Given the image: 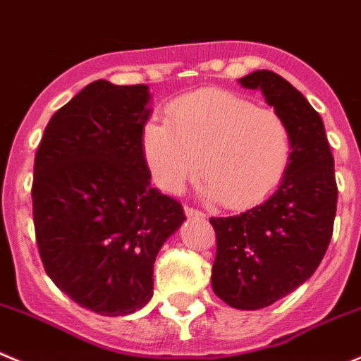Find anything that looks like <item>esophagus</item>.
I'll use <instances>...</instances> for the list:
<instances>
[{"instance_id": "1", "label": "esophagus", "mask_w": 361, "mask_h": 361, "mask_svg": "<svg viewBox=\"0 0 361 361\" xmlns=\"http://www.w3.org/2000/svg\"><path fill=\"white\" fill-rule=\"evenodd\" d=\"M184 212H186L188 218H205L204 212L195 207H190V205H184Z\"/></svg>"}]
</instances>
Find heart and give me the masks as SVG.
Masks as SVG:
<instances>
[{
  "mask_svg": "<svg viewBox=\"0 0 361 361\" xmlns=\"http://www.w3.org/2000/svg\"><path fill=\"white\" fill-rule=\"evenodd\" d=\"M166 122H149L142 143L154 183L178 193L198 173L202 191L225 207L266 200L286 177L293 136L283 116L243 95L218 88L177 99Z\"/></svg>",
  "mask_w": 361,
  "mask_h": 361,
  "instance_id": "1",
  "label": "heart"
}]
</instances>
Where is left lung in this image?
I'll use <instances>...</instances> for the list:
<instances>
[{
	"mask_svg": "<svg viewBox=\"0 0 361 361\" xmlns=\"http://www.w3.org/2000/svg\"><path fill=\"white\" fill-rule=\"evenodd\" d=\"M239 83L262 92L293 136L289 170L266 202L209 219L216 232L212 290L230 307L259 310L317 269L333 234L338 190L324 123L303 94L271 71H255Z\"/></svg>",
	"mask_w": 361,
	"mask_h": 361,
	"instance_id": "left-lung-1",
	"label": "left lung"
}]
</instances>
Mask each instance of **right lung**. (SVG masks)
Returning <instances> with one entry per match:
<instances>
[{"mask_svg": "<svg viewBox=\"0 0 361 361\" xmlns=\"http://www.w3.org/2000/svg\"><path fill=\"white\" fill-rule=\"evenodd\" d=\"M147 85L85 87L47 123L33 168L44 269L80 307L118 317L149 303L161 246L186 219L150 186L142 135Z\"/></svg>", "mask_w": 361, "mask_h": 361, "instance_id": "obj_1", "label": "right lung"}]
</instances>
